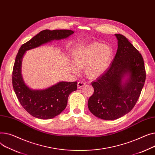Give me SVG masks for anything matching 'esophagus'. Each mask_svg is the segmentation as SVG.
<instances>
[{
    "mask_svg": "<svg viewBox=\"0 0 155 155\" xmlns=\"http://www.w3.org/2000/svg\"><path fill=\"white\" fill-rule=\"evenodd\" d=\"M86 84V83H85V82L80 81L78 83V88L81 89V88L83 87V86H84Z\"/></svg>",
    "mask_w": 155,
    "mask_h": 155,
    "instance_id": "obj_1",
    "label": "esophagus"
}]
</instances>
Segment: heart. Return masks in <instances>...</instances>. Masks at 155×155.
<instances>
[{
	"mask_svg": "<svg viewBox=\"0 0 155 155\" xmlns=\"http://www.w3.org/2000/svg\"><path fill=\"white\" fill-rule=\"evenodd\" d=\"M113 56L111 47L97 42L90 43L77 49L74 54V64L71 69L77 72V68H85V74L90 79H96L107 70Z\"/></svg>",
	"mask_w": 155,
	"mask_h": 155,
	"instance_id": "1",
	"label": "heart"
}]
</instances>
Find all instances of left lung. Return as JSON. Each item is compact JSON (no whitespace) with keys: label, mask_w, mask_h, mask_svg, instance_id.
<instances>
[{"label":"left lung","mask_w":155,"mask_h":155,"mask_svg":"<svg viewBox=\"0 0 155 155\" xmlns=\"http://www.w3.org/2000/svg\"><path fill=\"white\" fill-rule=\"evenodd\" d=\"M114 35L116 56L109 68L91 83L94 93L87 103L91 113L105 120H116L131 111L146 79L141 54L124 35Z\"/></svg>","instance_id":"1"}]
</instances>
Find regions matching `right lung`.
I'll list each match as a JSON object with an SVG mask.
<instances>
[{"label": "right lung", "instance_id": "right-lung-1", "mask_svg": "<svg viewBox=\"0 0 155 155\" xmlns=\"http://www.w3.org/2000/svg\"><path fill=\"white\" fill-rule=\"evenodd\" d=\"M74 33L71 30H44L22 44L16 56L12 71V86L22 106L32 116L48 120L61 113L68 104V98L77 89V82H59L48 88L35 90L30 88L22 75V61L29 51L54 40L68 38Z\"/></svg>", "mask_w": 155, "mask_h": 155}]
</instances>
